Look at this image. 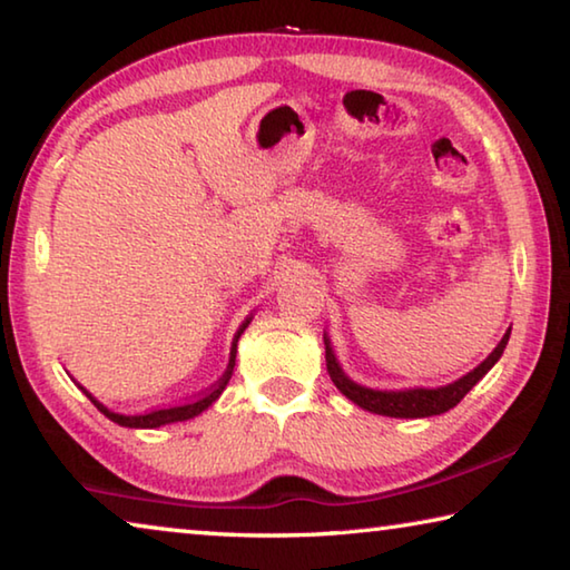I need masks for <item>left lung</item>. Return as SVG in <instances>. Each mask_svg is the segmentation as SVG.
<instances>
[{"label":"left lung","instance_id":"8db88e82","mask_svg":"<svg viewBox=\"0 0 570 570\" xmlns=\"http://www.w3.org/2000/svg\"><path fill=\"white\" fill-rule=\"evenodd\" d=\"M510 332H505L503 340L493 350V354L488 356L485 362L478 364L475 370L465 377L448 384V387H438V390H402V392H380V390H366L354 384L346 374L342 372V366L336 364V356L330 346V340L324 336V346H326V372H330L332 382L336 384L344 397H350L354 404H360L362 410H370L374 414H387V417H432V414H442L455 407V404L465 397V394L475 387V384L485 377L490 366H493L500 354H503L505 344H508Z\"/></svg>","mask_w":570,"mask_h":570}]
</instances>
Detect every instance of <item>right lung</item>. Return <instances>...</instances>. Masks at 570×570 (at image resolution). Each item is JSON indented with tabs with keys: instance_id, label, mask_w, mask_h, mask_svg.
<instances>
[{
	"instance_id": "right-lung-1",
	"label": "right lung",
	"mask_w": 570,
	"mask_h": 570,
	"mask_svg": "<svg viewBox=\"0 0 570 570\" xmlns=\"http://www.w3.org/2000/svg\"><path fill=\"white\" fill-rule=\"evenodd\" d=\"M248 322H250V316H248V320H246L244 324H240V330H238L236 336H234V346H230V360H228V366H226L224 377H220V380L214 384V387L206 390L204 394H198V397H193V400L183 402V404H176V407L153 410V412H146V414H135V417H125V414H115V412H110L108 407H102V404H100L98 400H95V397H90L88 392H85V394H88L90 402L105 414V417L112 420V422H118V424H122V428H160V424H168V422H183V420L196 417V414H200L206 407H210V404H214V402L218 400V394L226 390L230 374H234V364H236V342H238V336L244 334Z\"/></svg>"
}]
</instances>
